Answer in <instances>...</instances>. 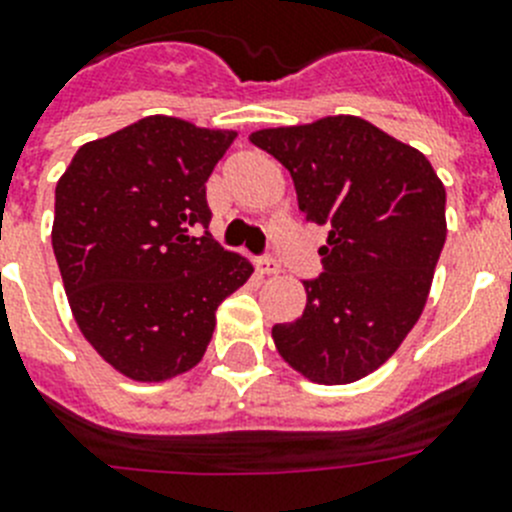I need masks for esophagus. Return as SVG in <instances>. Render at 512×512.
Masks as SVG:
<instances>
[{
    "label": "esophagus",
    "instance_id": "obj_1",
    "mask_svg": "<svg viewBox=\"0 0 512 512\" xmlns=\"http://www.w3.org/2000/svg\"><path fill=\"white\" fill-rule=\"evenodd\" d=\"M256 271L264 274V277H277L279 271H282V266H279L274 259H259L256 261Z\"/></svg>",
    "mask_w": 512,
    "mask_h": 512
}]
</instances>
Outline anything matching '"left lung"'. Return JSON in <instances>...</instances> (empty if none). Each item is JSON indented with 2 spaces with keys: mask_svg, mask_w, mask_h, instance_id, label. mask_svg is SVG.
<instances>
[{
  "mask_svg": "<svg viewBox=\"0 0 512 512\" xmlns=\"http://www.w3.org/2000/svg\"><path fill=\"white\" fill-rule=\"evenodd\" d=\"M251 143L292 174L307 223L328 228L305 312L271 338L310 382H356L418 323L446 243V189L423 153L354 115L256 130Z\"/></svg>",
  "mask_w": 512,
  "mask_h": 512,
  "instance_id": "obj_1",
  "label": "left lung"
}]
</instances>
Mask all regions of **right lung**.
<instances>
[{
  "label": "right lung",
  "mask_w": 512,
  "mask_h": 512,
  "mask_svg": "<svg viewBox=\"0 0 512 512\" xmlns=\"http://www.w3.org/2000/svg\"><path fill=\"white\" fill-rule=\"evenodd\" d=\"M233 130L151 115L81 146L56 184L53 253L81 333L135 382L205 356L220 302L253 266L217 246L207 179Z\"/></svg>",
  "instance_id": "obj_1"
}]
</instances>
